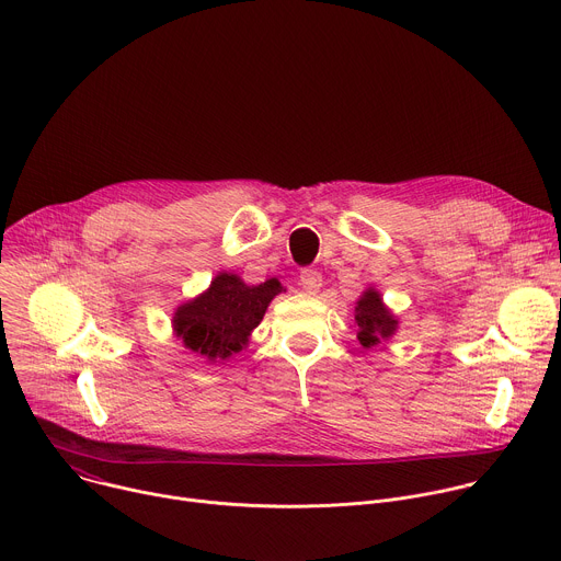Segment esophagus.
<instances>
[{
	"label": "esophagus",
	"mask_w": 561,
	"mask_h": 561,
	"mask_svg": "<svg viewBox=\"0 0 561 561\" xmlns=\"http://www.w3.org/2000/svg\"><path fill=\"white\" fill-rule=\"evenodd\" d=\"M299 284L308 295H314L319 288H322V273L314 268H304L299 275Z\"/></svg>",
	"instance_id": "1"
}]
</instances>
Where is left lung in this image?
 Segmentation results:
<instances>
[{"instance_id": "1", "label": "left lung", "mask_w": 561, "mask_h": 561, "mask_svg": "<svg viewBox=\"0 0 561 561\" xmlns=\"http://www.w3.org/2000/svg\"><path fill=\"white\" fill-rule=\"evenodd\" d=\"M355 324H357V340L364 348L381 344L390 340L397 331L394 314L383 306L381 295L375 288H368L357 306H355Z\"/></svg>"}]
</instances>
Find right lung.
Wrapping results in <instances>:
<instances>
[{"label": "right lung", "mask_w": 561, "mask_h": 561, "mask_svg": "<svg viewBox=\"0 0 561 561\" xmlns=\"http://www.w3.org/2000/svg\"><path fill=\"white\" fill-rule=\"evenodd\" d=\"M282 290L277 279L249 286L232 273H219L206 293L178 308L175 333L186 348L208 362L228 359L249 344L271 299Z\"/></svg>", "instance_id": "obj_1"}]
</instances>
